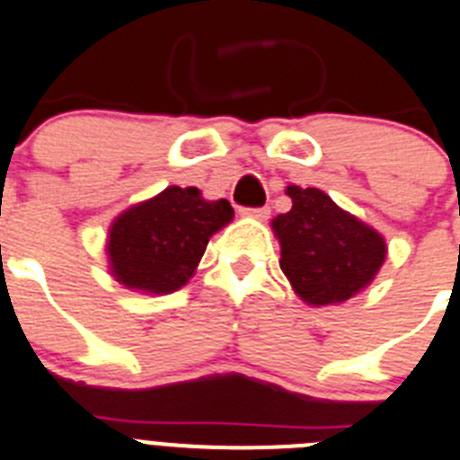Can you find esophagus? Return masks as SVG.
Listing matches in <instances>:
<instances>
[{
    "mask_svg": "<svg viewBox=\"0 0 460 460\" xmlns=\"http://www.w3.org/2000/svg\"><path fill=\"white\" fill-rule=\"evenodd\" d=\"M241 215L245 217H254V219H266L271 215V208L261 206V208H241Z\"/></svg>",
    "mask_w": 460,
    "mask_h": 460,
    "instance_id": "34e87169",
    "label": "esophagus"
}]
</instances>
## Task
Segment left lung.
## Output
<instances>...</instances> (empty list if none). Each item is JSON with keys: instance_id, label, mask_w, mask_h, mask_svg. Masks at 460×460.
<instances>
[{"instance_id": "obj_1", "label": "left lung", "mask_w": 460, "mask_h": 460, "mask_svg": "<svg viewBox=\"0 0 460 460\" xmlns=\"http://www.w3.org/2000/svg\"><path fill=\"white\" fill-rule=\"evenodd\" d=\"M292 210L273 219L280 269L311 306L346 302L381 269L384 238L320 189L288 187Z\"/></svg>"}]
</instances>
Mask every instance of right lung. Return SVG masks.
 I'll return each mask as SVG.
<instances>
[{"mask_svg": "<svg viewBox=\"0 0 460 460\" xmlns=\"http://www.w3.org/2000/svg\"><path fill=\"white\" fill-rule=\"evenodd\" d=\"M234 217L226 199H200L196 187H168L111 224V273L119 283L168 295L194 276L210 236Z\"/></svg>", "mask_w": 460, "mask_h": 460, "instance_id": "add662e5", "label": "right lung"}]
</instances>
